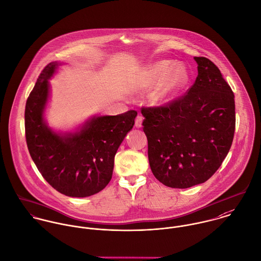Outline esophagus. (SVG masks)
<instances>
[{
    "instance_id": "esophagus-1",
    "label": "esophagus",
    "mask_w": 261,
    "mask_h": 261,
    "mask_svg": "<svg viewBox=\"0 0 261 261\" xmlns=\"http://www.w3.org/2000/svg\"><path fill=\"white\" fill-rule=\"evenodd\" d=\"M142 122H143V118H142V116H137L136 117V119H135V127L136 128H140V127H142Z\"/></svg>"
}]
</instances>
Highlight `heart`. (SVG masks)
Returning a JSON list of instances; mask_svg holds the SVG:
<instances>
[{"label":"heart","instance_id":"obj_1","mask_svg":"<svg viewBox=\"0 0 261 261\" xmlns=\"http://www.w3.org/2000/svg\"><path fill=\"white\" fill-rule=\"evenodd\" d=\"M190 71L184 63L163 59L151 64L137 83L139 89H150L157 84L149 96L152 105L170 102L189 84Z\"/></svg>","mask_w":261,"mask_h":261}]
</instances>
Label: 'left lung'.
Masks as SVG:
<instances>
[{
    "label": "left lung",
    "mask_w": 261,
    "mask_h": 261,
    "mask_svg": "<svg viewBox=\"0 0 261 261\" xmlns=\"http://www.w3.org/2000/svg\"><path fill=\"white\" fill-rule=\"evenodd\" d=\"M194 59L198 76L187 95L163 107L141 109L152 173L173 189L207 181L227 156L235 131L230 86L210 59Z\"/></svg>",
    "instance_id": "obj_1"
}]
</instances>
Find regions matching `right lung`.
<instances>
[{
    "mask_svg": "<svg viewBox=\"0 0 261 261\" xmlns=\"http://www.w3.org/2000/svg\"><path fill=\"white\" fill-rule=\"evenodd\" d=\"M60 62L47 64L25 108L29 153L45 180L67 197L86 198L101 192L112 178L115 154L133 128L137 112L95 116L74 132H55L44 120L49 80Z\"/></svg>",
    "mask_w": 261,
    "mask_h": 261,
    "instance_id": "add662e5",
    "label": "right lung"
}]
</instances>
